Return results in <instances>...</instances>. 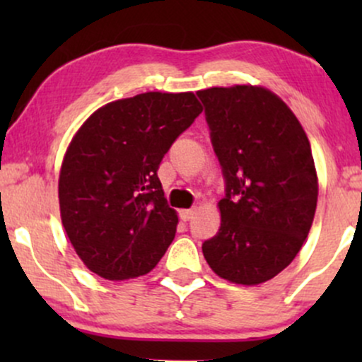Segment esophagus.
Wrapping results in <instances>:
<instances>
[{"mask_svg":"<svg viewBox=\"0 0 362 362\" xmlns=\"http://www.w3.org/2000/svg\"><path fill=\"white\" fill-rule=\"evenodd\" d=\"M194 213H195L194 209H182L180 213H178V216H180L182 221H190V219H192Z\"/></svg>","mask_w":362,"mask_h":362,"instance_id":"34e87169","label":"esophagus"}]
</instances>
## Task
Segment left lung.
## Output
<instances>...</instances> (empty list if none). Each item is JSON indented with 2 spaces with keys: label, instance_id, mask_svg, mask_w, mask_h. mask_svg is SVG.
<instances>
[{
  "label": "left lung",
  "instance_id": "left-lung-1",
  "mask_svg": "<svg viewBox=\"0 0 362 362\" xmlns=\"http://www.w3.org/2000/svg\"><path fill=\"white\" fill-rule=\"evenodd\" d=\"M224 178L221 226L202 243L223 279L253 286L293 262L318 199L310 141L296 115L260 86L197 91Z\"/></svg>",
  "mask_w": 362,
  "mask_h": 362
}]
</instances>
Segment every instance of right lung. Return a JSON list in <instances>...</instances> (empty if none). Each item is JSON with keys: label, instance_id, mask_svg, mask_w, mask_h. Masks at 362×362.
Instances as JSON below:
<instances>
[{"label": "right lung", "instance_id": "add662e5", "mask_svg": "<svg viewBox=\"0 0 362 362\" xmlns=\"http://www.w3.org/2000/svg\"><path fill=\"white\" fill-rule=\"evenodd\" d=\"M202 112L194 93L107 103L76 132L61 167L59 206L78 257L103 279L148 274L175 238L158 168Z\"/></svg>", "mask_w": 362, "mask_h": 362}]
</instances>
